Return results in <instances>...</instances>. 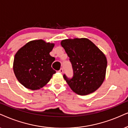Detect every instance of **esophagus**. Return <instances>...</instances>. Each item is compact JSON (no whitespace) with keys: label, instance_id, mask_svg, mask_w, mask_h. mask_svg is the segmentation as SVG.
<instances>
[{"label":"esophagus","instance_id":"34e87169","mask_svg":"<svg viewBox=\"0 0 128 128\" xmlns=\"http://www.w3.org/2000/svg\"><path fill=\"white\" fill-rule=\"evenodd\" d=\"M58 72H60V73L62 74V72H63V69H62V68H61V69L60 70L58 71Z\"/></svg>","mask_w":128,"mask_h":128}]
</instances>
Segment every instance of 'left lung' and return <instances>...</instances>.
Masks as SVG:
<instances>
[{
  "instance_id": "1",
  "label": "left lung",
  "mask_w": 128,
  "mask_h": 128,
  "mask_svg": "<svg viewBox=\"0 0 128 128\" xmlns=\"http://www.w3.org/2000/svg\"><path fill=\"white\" fill-rule=\"evenodd\" d=\"M61 46L69 56L73 68V77H63L72 91L87 95L98 90L106 77L108 61L102 51L87 38L66 39Z\"/></svg>"
}]
</instances>
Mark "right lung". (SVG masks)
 <instances>
[{
	"label": "right lung",
	"instance_id": "right-lung-1",
	"mask_svg": "<svg viewBox=\"0 0 128 128\" xmlns=\"http://www.w3.org/2000/svg\"><path fill=\"white\" fill-rule=\"evenodd\" d=\"M54 43L43 40L30 41L21 47L14 57L13 69L21 84L32 90H40L56 72L51 68L55 58L50 55Z\"/></svg>",
	"mask_w": 128,
	"mask_h": 128
}]
</instances>
